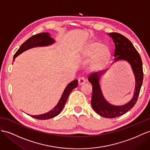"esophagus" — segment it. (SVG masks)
I'll return each instance as SVG.
<instances>
[{
	"label": "esophagus",
	"mask_w": 150,
	"mask_h": 150,
	"mask_svg": "<svg viewBox=\"0 0 150 150\" xmlns=\"http://www.w3.org/2000/svg\"><path fill=\"white\" fill-rule=\"evenodd\" d=\"M86 79L83 77V76H81L79 79V85H83V83H86Z\"/></svg>",
	"instance_id": "1"
}]
</instances>
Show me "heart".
<instances>
[{
  "label": "heart",
  "instance_id": "1",
  "mask_svg": "<svg viewBox=\"0 0 150 150\" xmlns=\"http://www.w3.org/2000/svg\"><path fill=\"white\" fill-rule=\"evenodd\" d=\"M87 57H93L91 66L94 70H101L109 62L112 51L108 45L103 44L99 41H92L85 50Z\"/></svg>",
  "mask_w": 150,
  "mask_h": 150
}]
</instances>
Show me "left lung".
I'll use <instances>...</instances> for the list:
<instances>
[{
	"label": "left lung",
	"mask_w": 150,
	"mask_h": 150,
	"mask_svg": "<svg viewBox=\"0 0 150 150\" xmlns=\"http://www.w3.org/2000/svg\"><path fill=\"white\" fill-rule=\"evenodd\" d=\"M115 44V61L125 60L130 64L135 76L136 86L134 96L129 102L122 106L110 104L103 96L99 85V79L107 71L94 73L89 75L88 80L93 85L91 105L98 115L105 118H116L126 113L135 105L139 96L141 87L143 83V64L139 54L134 47L132 42L122 34L113 32L109 33ZM113 62V63H114Z\"/></svg>",
	"instance_id": "8db88e82"
}]
</instances>
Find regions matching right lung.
Segmentation results:
<instances>
[{
	"mask_svg": "<svg viewBox=\"0 0 150 150\" xmlns=\"http://www.w3.org/2000/svg\"><path fill=\"white\" fill-rule=\"evenodd\" d=\"M55 40L52 38L50 37L49 33H41L36 34L35 35H33L28 40H26L23 44L20 49L17 52L15 53L13 57V60L16 57L20 55L21 53L24 52L26 50L31 49L35 47H41V46H47L51 45L54 43ZM78 86V80H75L74 81L70 82L65 88V89L62 94V96L61 97L59 101L57 103V105L50 112L39 115H31V117L38 119V120H47V119L52 118L57 116L59 114L64 108L65 103L67 102V99L68 98L69 94H70L73 89H74Z\"/></svg>",
	"mask_w": 150,
	"mask_h": 150,
	"instance_id": "1",
	"label": "right lung"
}]
</instances>
